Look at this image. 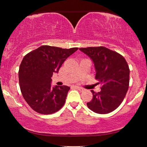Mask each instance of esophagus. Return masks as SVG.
I'll return each mask as SVG.
<instances>
[{
    "mask_svg": "<svg viewBox=\"0 0 147 147\" xmlns=\"http://www.w3.org/2000/svg\"><path fill=\"white\" fill-rule=\"evenodd\" d=\"M74 88H76V89H78V90L80 91H83L84 89L82 88H80V87H78V86H74Z\"/></svg>",
    "mask_w": 147,
    "mask_h": 147,
    "instance_id": "esophagus-1",
    "label": "esophagus"
}]
</instances>
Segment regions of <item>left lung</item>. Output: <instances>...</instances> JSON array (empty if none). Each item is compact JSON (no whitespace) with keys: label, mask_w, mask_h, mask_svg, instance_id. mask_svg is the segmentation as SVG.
I'll return each mask as SVG.
<instances>
[{"label":"left lung","mask_w":147,"mask_h":147,"mask_svg":"<svg viewBox=\"0 0 147 147\" xmlns=\"http://www.w3.org/2000/svg\"><path fill=\"white\" fill-rule=\"evenodd\" d=\"M93 60L96 69L95 79L100 84L101 91L93 93L88 108L99 114L115 110L123 101L129 88L130 69L121 54L104 47L79 49Z\"/></svg>","instance_id":"obj_1"}]
</instances>
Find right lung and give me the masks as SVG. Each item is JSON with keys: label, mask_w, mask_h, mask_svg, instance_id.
<instances>
[{"label": "right lung", "mask_w": 147, "mask_h": 147, "mask_svg": "<svg viewBox=\"0 0 147 147\" xmlns=\"http://www.w3.org/2000/svg\"><path fill=\"white\" fill-rule=\"evenodd\" d=\"M78 49L43 45L24 56L19 67V86L23 98L33 110L49 115L63 106L70 88H52L51 77Z\"/></svg>", "instance_id": "obj_1"}]
</instances>
